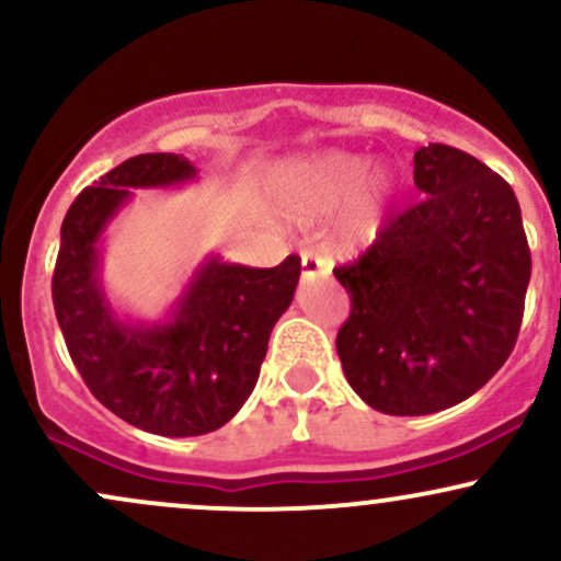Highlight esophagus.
Returning <instances> with one entry per match:
<instances>
[{
    "mask_svg": "<svg viewBox=\"0 0 561 561\" xmlns=\"http://www.w3.org/2000/svg\"><path fill=\"white\" fill-rule=\"evenodd\" d=\"M300 263H302V279L311 282V279H324L330 276L332 266L324 255H319L317 250H302L300 253Z\"/></svg>",
    "mask_w": 561,
    "mask_h": 561,
    "instance_id": "34e87169",
    "label": "esophagus"
}]
</instances>
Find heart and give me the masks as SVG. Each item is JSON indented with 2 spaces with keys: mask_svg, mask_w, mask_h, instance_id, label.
Here are the masks:
<instances>
[{
  "mask_svg": "<svg viewBox=\"0 0 561 561\" xmlns=\"http://www.w3.org/2000/svg\"><path fill=\"white\" fill-rule=\"evenodd\" d=\"M369 173V160L345 152H324L289 165L285 179V203L298 216H324L345 203ZM392 195V182L385 173L371 179L337 224V242L345 250L369 244L382 227Z\"/></svg>",
  "mask_w": 561,
  "mask_h": 561,
  "instance_id": "obj_1",
  "label": "heart"
}]
</instances>
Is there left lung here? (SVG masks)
<instances>
[{
	"label": "left lung",
	"instance_id": "8db88e82",
	"mask_svg": "<svg viewBox=\"0 0 561 561\" xmlns=\"http://www.w3.org/2000/svg\"><path fill=\"white\" fill-rule=\"evenodd\" d=\"M414 184L427 197L334 268L351 298L337 332L345 379L392 416L478 392L517 343L530 285L523 214L499 173L435 141L414 152Z\"/></svg>",
	"mask_w": 561,
	"mask_h": 561
}]
</instances>
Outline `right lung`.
<instances>
[{
  "mask_svg": "<svg viewBox=\"0 0 561 561\" xmlns=\"http://www.w3.org/2000/svg\"><path fill=\"white\" fill-rule=\"evenodd\" d=\"M173 152L128 158L87 186L62 218L53 274L55 317L92 396L152 435L190 437L224 427L259 382L268 334L293 302L300 259L250 268L208 259L169 321L124 324L100 287V242L139 186L195 179Z\"/></svg>",
  "mask_w": 561,
  "mask_h": 561,
  "instance_id": "right-lung-1",
  "label": "right lung"
}]
</instances>
